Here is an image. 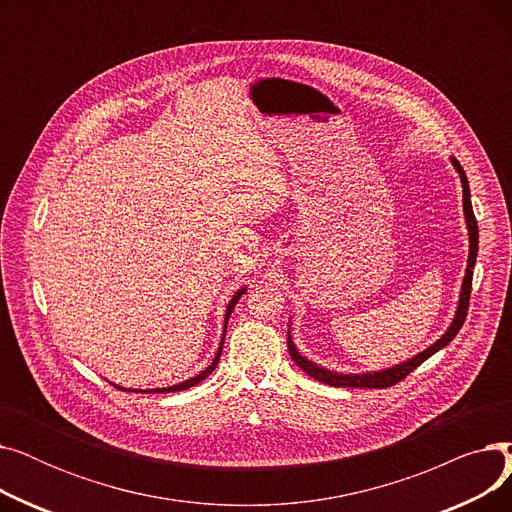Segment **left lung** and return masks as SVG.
Instances as JSON below:
<instances>
[{"label": "left lung", "instance_id": "8db88e82", "mask_svg": "<svg viewBox=\"0 0 512 512\" xmlns=\"http://www.w3.org/2000/svg\"><path fill=\"white\" fill-rule=\"evenodd\" d=\"M452 166L456 168V172L461 174V182H463V209H465V220H467V230H469V261H467V274L463 280V290H461V299H459V307H456V315L452 319L450 328L446 330V334L434 342L429 348H425L423 353H419L417 357L409 359L407 363H400L396 367L384 369V371H375V373H361V375H344V373H334L328 371L324 367H319L311 361H307L303 355H299L297 346L292 344V338L288 334V353L292 357V361L297 363L307 375H311L313 380L321 382V384H328L334 388H390L398 382H402L407 378V375L417 369L423 361H427L432 355H436L440 348L448 346V342L459 334V330L465 324V317L469 311V297H471V282H473V267H475V259H477V242H479V232H477V220H475V213L471 207V195H469V180L465 176V170L461 168L459 161L452 157Z\"/></svg>", "mask_w": 512, "mask_h": 512}]
</instances>
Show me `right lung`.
I'll use <instances>...</instances> for the list:
<instances>
[{"label":"right lung","instance_id":"1","mask_svg":"<svg viewBox=\"0 0 512 512\" xmlns=\"http://www.w3.org/2000/svg\"><path fill=\"white\" fill-rule=\"evenodd\" d=\"M242 294H245V288H240V290L234 294V297H232V301H230V305H228V309H226V326H228L230 313H232L234 305L238 303V299L242 297ZM226 326H224V332H226ZM222 344H224V338H222ZM222 344H220V348H218V355H215L213 363H211L207 369H203L199 375H195V378L186 380V382H182V384H176V386H170V388H155V390H149V392H180V390H188V388H193L195 384H199L201 380H205L207 375H209V373L215 369V365H218V361H220V355H222ZM139 392H145V390H139Z\"/></svg>","mask_w":512,"mask_h":512}]
</instances>
